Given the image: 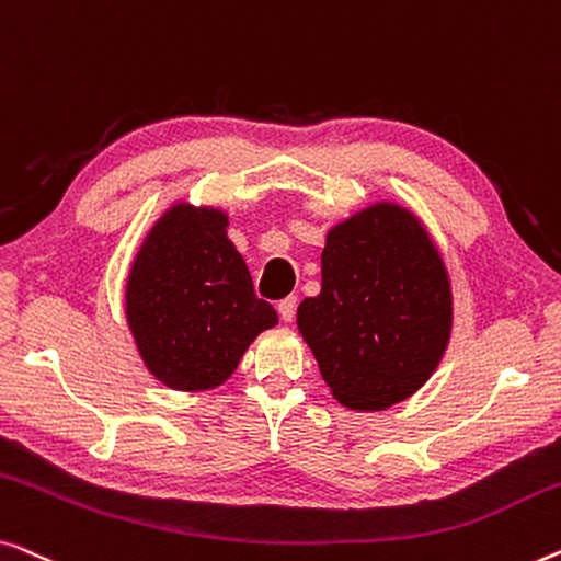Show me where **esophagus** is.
I'll use <instances>...</instances> for the list:
<instances>
[{
	"label": "esophagus",
	"mask_w": 561,
	"mask_h": 561,
	"mask_svg": "<svg viewBox=\"0 0 561 561\" xmlns=\"http://www.w3.org/2000/svg\"><path fill=\"white\" fill-rule=\"evenodd\" d=\"M277 310H279V318L284 322H291V320H295V314H297V297L282 299V302L277 305Z\"/></svg>",
	"instance_id": "esophagus-1"
}]
</instances>
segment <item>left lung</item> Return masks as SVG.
Returning a JSON list of instances; mask_svg holds the SVG:
<instances>
[{
  "label": "left lung",
  "mask_w": 561,
  "mask_h": 561,
  "mask_svg": "<svg viewBox=\"0 0 561 561\" xmlns=\"http://www.w3.org/2000/svg\"><path fill=\"white\" fill-rule=\"evenodd\" d=\"M297 328L343 407L381 412L422 389L453 333L449 274L422 220L374 203L330 228Z\"/></svg>",
  "instance_id": "8db88e82"
}]
</instances>
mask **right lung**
<instances>
[{
    "instance_id": "add662e5",
    "label": "right lung",
    "mask_w": 561,
    "mask_h": 561,
    "mask_svg": "<svg viewBox=\"0 0 561 561\" xmlns=\"http://www.w3.org/2000/svg\"><path fill=\"white\" fill-rule=\"evenodd\" d=\"M228 213L175 203L152 226L126 277L124 310L149 374L175 391L216 389L277 312L254 295L226 236Z\"/></svg>"
}]
</instances>
